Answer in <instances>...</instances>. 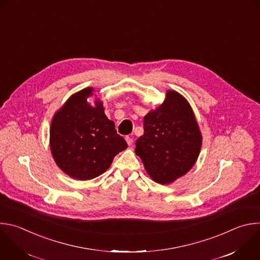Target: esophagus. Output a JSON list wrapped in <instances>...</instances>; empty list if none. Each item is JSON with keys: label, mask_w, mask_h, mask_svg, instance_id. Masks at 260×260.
I'll return each mask as SVG.
<instances>
[{"label": "esophagus", "mask_w": 260, "mask_h": 260, "mask_svg": "<svg viewBox=\"0 0 260 260\" xmlns=\"http://www.w3.org/2000/svg\"><path fill=\"white\" fill-rule=\"evenodd\" d=\"M125 141H126V143H127L128 146L133 145V143H134V139H133L132 137H129V136H126V137H125Z\"/></svg>", "instance_id": "34e87169"}]
</instances>
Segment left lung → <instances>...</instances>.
<instances>
[{"label":"left lung","instance_id":"left-lung-1","mask_svg":"<svg viewBox=\"0 0 260 260\" xmlns=\"http://www.w3.org/2000/svg\"><path fill=\"white\" fill-rule=\"evenodd\" d=\"M201 145L202 136L189 102L169 90L164 102L144 117V135L136 142V154L154 182L168 185L193 167Z\"/></svg>","mask_w":260,"mask_h":260}]
</instances>
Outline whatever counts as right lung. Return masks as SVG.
<instances>
[{
	"mask_svg": "<svg viewBox=\"0 0 260 260\" xmlns=\"http://www.w3.org/2000/svg\"><path fill=\"white\" fill-rule=\"evenodd\" d=\"M94 89L73 94L55 113L50 128V148L56 164L70 178L88 181L105 172L113 158L127 148L104 113L102 101L88 102Z\"/></svg>",
	"mask_w": 260,
	"mask_h": 260,
	"instance_id": "obj_1",
	"label": "right lung"
}]
</instances>
